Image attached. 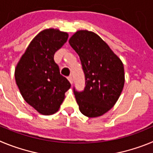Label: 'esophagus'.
Returning <instances> with one entry per match:
<instances>
[{"instance_id": "esophagus-1", "label": "esophagus", "mask_w": 153, "mask_h": 153, "mask_svg": "<svg viewBox=\"0 0 153 153\" xmlns=\"http://www.w3.org/2000/svg\"><path fill=\"white\" fill-rule=\"evenodd\" d=\"M68 80L70 81V83H71V84H73V77L71 76H70L68 77Z\"/></svg>"}]
</instances>
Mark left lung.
Segmentation results:
<instances>
[{"label":"left lung","instance_id":"1","mask_svg":"<svg viewBox=\"0 0 153 153\" xmlns=\"http://www.w3.org/2000/svg\"><path fill=\"white\" fill-rule=\"evenodd\" d=\"M69 43L79 55L85 74L84 90H74L79 111L89 118L102 116L121 95L125 83L123 63L94 32L79 30Z\"/></svg>","mask_w":153,"mask_h":153}]
</instances>
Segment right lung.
Returning <instances> with one entry per match:
<instances>
[{
    "label": "right lung",
    "mask_w": 153,
    "mask_h": 153,
    "mask_svg": "<svg viewBox=\"0 0 153 153\" xmlns=\"http://www.w3.org/2000/svg\"><path fill=\"white\" fill-rule=\"evenodd\" d=\"M68 36L67 32L54 28L43 30L31 40L15 67L14 76L21 96L42 115L56 113L71 86L60 75L53 60L55 52L63 47Z\"/></svg>",
    "instance_id": "obj_1"
}]
</instances>
